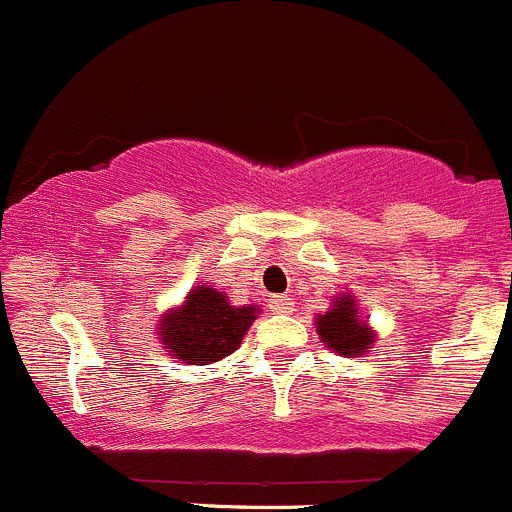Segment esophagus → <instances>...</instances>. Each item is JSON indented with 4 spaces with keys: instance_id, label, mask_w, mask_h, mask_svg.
I'll return each mask as SVG.
<instances>
[{
    "instance_id": "obj_1",
    "label": "esophagus",
    "mask_w": 512,
    "mask_h": 512,
    "mask_svg": "<svg viewBox=\"0 0 512 512\" xmlns=\"http://www.w3.org/2000/svg\"><path fill=\"white\" fill-rule=\"evenodd\" d=\"M269 309L274 311V314H289V311H294V301H291L289 296H271Z\"/></svg>"
}]
</instances>
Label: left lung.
Instances as JSON below:
<instances>
[{
  "label": "left lung",
  "mask_w": 512,
  "mask_h": 512,
  "mask_svg": "<svg viewBox=\"0 0 512 512\" xmlns=\"http://www.w3.org/2000/svg\"><path fill=\"white\" fill-rule=\"evenodd\" d=\"M334 309L326 311L324 316L316 319L319 324V337L324 339L326 347H332L334 352L354 357L359 352H367L372 344V334L367 326L357 319V309H354V299L342 296L334 301Z\"/></svg>",
  "instance_id": "obj_1"
}]
</instances>
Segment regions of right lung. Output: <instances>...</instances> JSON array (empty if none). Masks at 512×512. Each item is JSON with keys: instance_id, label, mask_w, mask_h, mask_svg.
Masks as SVG:
<instances>
[{"instance_id": "obj_1", "label": "right lung", "mask_w": 512, "mask_h": 512, "mask_svg": "<svg viewBox=\"0 0 512 512\" xmlns=\"http://www.w3.org/2000/svg\"><path fill=\"white\" fill-rule=\"evenodd\" d=\"M256 306L233 309L226 296L208 286L188 294L183 309L160 321V339L173 357L186 364H211L236 352L256 319Z\"/></svg>"}]
</instances>
